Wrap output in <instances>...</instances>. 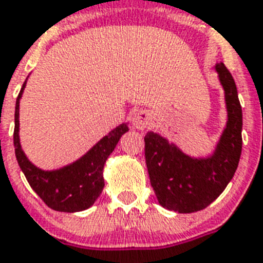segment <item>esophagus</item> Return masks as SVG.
<instances>
[{"mask_svg":"<svg viewBox=\"0 0 263 263\" xmlns=\"http://www.w3.org/2000/svg\"><path fill=\"white\" fill-rule=\"evenodd\" d=\"M149 122H151V117L145 111L136 112V116L133 117V126L138 130H144Z\"/></svg>","mask_w":263,"mask_h":263,"instance_id":"esophagus-1","label":"esophagus"}]
</instances>
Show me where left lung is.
Returning a JSON list of instances; mask_svg holds the SVG:
<instances>
[{"mask_svg":"<svg viewBox=\"0 0 263 263\" xmlns=\"http://www.w3.org/2000/svg\"><path fill=\"white\" fill-rule=\"evenodd\" d=\"M215 69L224 88L227 126L208 158H192L157 133L145 136L149 179L162 207L191 214L211 204L233 179L242 153V107L233 75L223 63Z\"/></svg>","mask_w":263,"mask_h":263,"instance_id":"1","label":"left lung"}]
</instances>
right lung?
<instances>
[{"label":"right lung","instance_id":"obj_1","mask_svg":"<svg viewBox=\"0 0 263 263\" xmlns=\"http://www.w3.org/2000/svg\"><path fill=\"white\" fill-rule=\"evenodd\" d=\"M25 82L16 101L14 111V133L13 142L16 147V158L20 168L27 177L32 190L40 196L49 208L60 212H79L94 204L105 186L103 166L107 157L111 155L119 138L129 130L126 123L119 125L105 136L95 146L80 157L78 161L56 169L41 171L34 166L24 155L18 138V107L20 98L23 95Z\"/></svg>","mask_w":263,"mask_h":263}]
</instances>
